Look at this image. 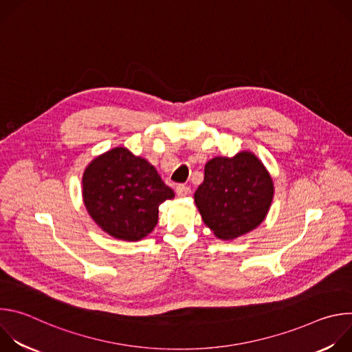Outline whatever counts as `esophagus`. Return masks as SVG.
<instances>
[{
  "label": "esophagus",
  "mask_w": 352,
  "mask_h": 352,
  "mask_svg": "<svg viewBox=\"0 0 352 352\" xmlns=\"http://www.w3.org/2000/svg\"><path fill=\"white\" fill-rule=\"evenodd\" d=\"M175 192L179 197H185L190 193V188L188 185H184V184H179L177 188H175Z\"/></svg>",
  "instance_id": "1"
}]
</instances>
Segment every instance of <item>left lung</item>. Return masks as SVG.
Instances as JSON below:
<instances>
[{
	"mask_svg": "<svg viewBox=\"0 0 352 352\" xmlns=\"http://www.w3.org/2000/svg\"><path fill=\"white\" fill-rule=\"evenodd\" d=\"M274 196L270 173L252 152L213 157L196 189L195 205L220 239H235L255 230L267 216Z\"/></svg>",
	"mask_w": 352,
	"mask_h": 352,
	"instance_id": "left-lung-1",
	"label": "left lung"
}]
</instances>
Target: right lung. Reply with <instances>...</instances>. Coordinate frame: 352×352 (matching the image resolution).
I'll list each match as a JSON object with an SVG mask.
<instances>
[{
    "label": "right lung",
    "mask_w": 352,
    "mask_h": 352,
    "mask_svg": "<svg viewBox=\"0 0 352 352\" xmlns=\"http://www.w3.org/2000/svg\"><path fill=\"white\" fill-rule=\"evenodd\" d=\"M89 216L110 236L139 241L159 221V206L174 197L156 168L126 147H114L93 159L82 177Z\"/></svg>",
    "instance_id": "1"
}]
</instances>
